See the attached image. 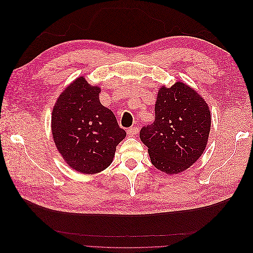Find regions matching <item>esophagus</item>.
Here are the masks:
<instances>
[{"mask_svg": "<svg viewBox=\"0 0 253 253\" xmlns=\"http://www.w3.org/2000/svg\"><path fill=\"white\" fill-rule=\"evenodd\" d=\"M137 134H138V127H137V126H131V127L127 128V135L128 136L133 137V136H136Z\"/></svg>", "mask_w": 253, "mask_h": 253, "instance_id": "1", "label": "esophagus"}]
</instances>
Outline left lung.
<instances>
[{"instance_id": "1", "label": "left lung", "mask_w": 253, "mask_h": 253, "mask_svg": "<svg viewBox=\"0 0 253 253\" xmlns=\"http://www.w3.org/2000/svg\"><path fill=\"white\" fill-rule=\"evenodd\" d=\"M211 114L194 89L176 82L157 94L155 120L140 129L151 162L167 174L187 170L200 158L208 142Z\"/></svg>"}]
</instances>
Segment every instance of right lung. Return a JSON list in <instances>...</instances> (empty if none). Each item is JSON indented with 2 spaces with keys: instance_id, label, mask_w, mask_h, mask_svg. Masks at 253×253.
I'll return each instance as SVG.
<instances>
[{
  "instance_id": "1",
  "label": "right lung",
  "mask_w": 253,
  "mask_h": 253,
  "mask_svg": "<svg viewBox=\"0 0 253 253\" xmlns=\"http://www.w3.org/2000/svg\"><path fill=\"white\" fill-rule=\"evenodd\" d=\"M99 93L100 88L80 77L64 89L52 110L56 147L68 166L84 174L106 169L126 135L114 113L100 103Z\"/></svg>"
}]
</instances>
